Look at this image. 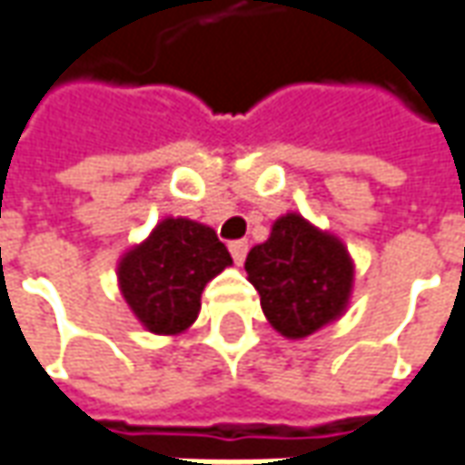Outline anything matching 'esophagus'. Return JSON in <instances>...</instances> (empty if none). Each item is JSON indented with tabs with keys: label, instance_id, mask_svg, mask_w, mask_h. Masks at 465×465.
Returning <instances> with one entry per match:
<instances>
[{
	"label": "esophagus",
	"instance_id": "esophagus-1",
	"mask_svg": "<svg viewBox=\"0 0 465 465\" xmlns=\"http://www.w3.org/2000/svg\"><path fill=\"white\" fill-rule=\"evenodd\" d=\"M229 252H232V257L236 264H244L246 252H249V244H246V242H232V244H229Z\"/></svg>",
	"mask_w": 465,
	"mask_h": 465
}]
</instances>
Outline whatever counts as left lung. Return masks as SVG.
<instances>
[{
	"mask_svg": "<svg viewBox=\"0 0 465 465\" xmlns=\"http://www.w3.org/2000/svg\"><path fill=\"white\" fill-rule=\"evenodd\" d=\"M244 270L264 318L290 341L339 321L351 300L353 259L346 244L295 211L274 221L267 242L252 246Z\"/></svg>",
	"mask_w": 465,
	"mask_h": 465,
	"instance_id": "1",
	"label": "left lung"
}]
</instances>
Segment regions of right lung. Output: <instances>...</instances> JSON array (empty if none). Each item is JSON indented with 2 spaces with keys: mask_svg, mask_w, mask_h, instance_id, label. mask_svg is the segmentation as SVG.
<instances>
[{
  "mask_svg": "<svg viewBox=\"0 0 465 465\" xmlns=\"http://www.w3.org/2000/svg\"><path fill=\"white\" fill-rule=\"evenodd\" d=\"M216 232L191 219L167 216L116 264L119 292L154 336H180L201 312L203 287L232 267Z\"/></svg>",
  "mask_w": 465,
  "mask_h": 465,
  "instance_id": "add662e5",
  "label": "right lung"
}]
</instances>
